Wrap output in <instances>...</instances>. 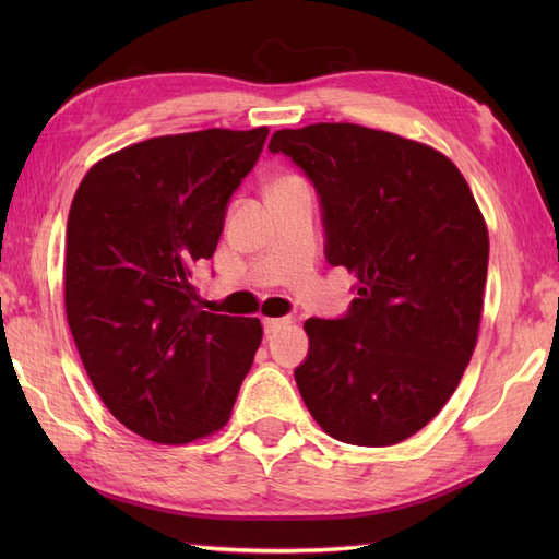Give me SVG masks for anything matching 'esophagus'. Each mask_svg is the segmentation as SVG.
<instances>
[{"label":"esophagus","mask_w":559,"mask_h":559,"mask_svg":"<svg viewBox=\"0 0 559 559\" xmlns=\"http://www.w3.org/2000/svg\"><path fill=\"white\" fill-rule=\"evenodd\" d=\"M288 324H290V319H288V317H281V319L271 317V319H264V331H266V334L271 336V334H276V331L286 329Z\"/></svg>","instance_id":"34e87169"}]
</instances>
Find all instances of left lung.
I'll list each match as a JSON object with an SVG mask.
<instances>
[{
	"label": "left lung",
	"mask_w": 559,
	"mask_h": 559,
	"mask_svg": "<svg viewBox=\"0 0 559 559\" xmlns=\"http://www.w3.org/2000/svg\"><path fill=\"white\" fill-rule=\"evenodd\" d=\"M269 148L314 182L329 264L358 278L346 317L305 322L300 396L338 442L399 444L444 408L476 348L488 225L456 165L420 141L319 122Z\"/></svg>",
	"instance_id": "8db88e82"
}]
</instances>
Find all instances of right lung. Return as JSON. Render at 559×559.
I'll list each match as a JSON object with an SVG mask.
<instances>
[{"mask_svg":"<svg viewBox=\"0 0 559 559\" xmlns=\"http://www.w3.org/2000/svg\"><path fill=\"white\" fill-rule=\"evenodd\" d=\"M266 136L257 127L139 141L93 165L71 201V336L108 411L151 442L218 432L254 362L259 319L204 312L192 278Z\"/></svg>","mask_w":559,"mask_h":559,"instance_id":"right-lung-1","label":"right lung"}]
</instances>
